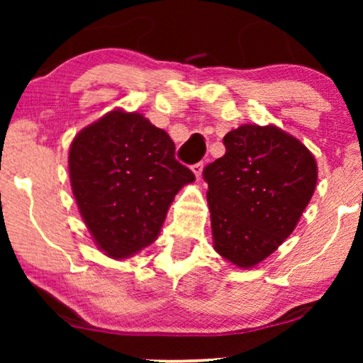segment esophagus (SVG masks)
Wrapping results in <instances>:
<instances>
[{
    "instance_id": "34e87169",
    "label": "esophagus",
    "mask_w": 363,
    "mask_h": 363,
    "mask_svg": "<svg viewBox=\"0 0 363 363\" xmlns=\"http://www.w3.org/2000/svg\"><path fill=\"white\" fill-rule=\"evenodd\" d=\"M201 170H203V163H195V165H191V172L195 173L196 178L201 177Z\"/></svg>"
}]
</instances>
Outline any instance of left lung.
<instances>
[{"label":"left lung","instance_id":"1","mask_svg":"<svg viewBox=\"0 0 363 363\" xmlns=\"http://www.w3.org/2000/svg\"><path fill=\"white\" fill-rule=\"evenodd\" d=\"M223 142L225 155L203 170L213 246L246 269L294 231L314 195L317 163L304 143L276 125L246 123Z\"/></svg>","mask_w":363,"mask_h":363}]
</instances>
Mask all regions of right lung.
Masks as SVG:
<instances>
[{"mask_svg":"<svg viewBox=\"0 0 363 363\" xmlns=\"http://www.w3.org/2000/svg\"><path fill=\"white\" fill-rule=\"evenodd\" d=\"M69 177L94 241L116 259L155 241L178 190L195 182L165 130L121 108L77 133Z\"/></svg>","mask_w":363,"mask_h":363,"instance_id":"add662e5","label":"right lung"}]
</instances>
